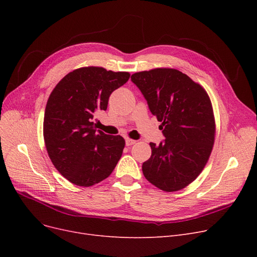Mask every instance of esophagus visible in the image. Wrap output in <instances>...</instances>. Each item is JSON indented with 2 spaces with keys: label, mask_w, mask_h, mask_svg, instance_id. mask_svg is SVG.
<instances>
[{
  "label": "esophagus",
  "mask_w": 257,
  "mask_h": 257,
  "mask_svg": "<svg viewBox=\"0 0 257 257\" xmlns=\"http://www.w3.org/2000/svg\"><path fill=\"white\" fill-rule=\"evenodd\" d=\"M126 146H132V145H134V144H136V141H134V140H131V139H126Z\"/></svg>",
  "instance_id": "1"
}]
</instances>
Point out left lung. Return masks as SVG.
I'll return each instance as SVG.
<instances>
[{"label":"left lung","mask_w":257,"mask_h":257,"mask_svg":"<svg viewBox=\"0 0 257 257\" xmlns=\"http://www.w3.org/2000/svg\"><path fill=\"white\" fill-rule=\"evenodd\" d=\"M166 140L150 143L151 157L143 164L146 179L165 192L192 183L204 169L214 143L215 124L205 89L174 69L133 74Z\"/></svg>","instance_id":"1"}]
</instances>
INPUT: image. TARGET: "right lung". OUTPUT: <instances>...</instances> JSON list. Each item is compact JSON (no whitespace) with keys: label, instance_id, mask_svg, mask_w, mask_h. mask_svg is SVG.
<instances>
[{"label":"right lung","instance_id":"1","mask_svg":"<svg viewBox=\"0 0 257 257\" xmlns=\"http://www.w3.org/2000/svg\"><path fill=\"white\" fill-rule=\"evenodd\" d=\"M129 77L127 72L81 67L64 76L51 92L44 118L45 144L54 167L70 182L90 186L114 170L125 140L97 130L92 118L107 109L111 92Z\"/></svg>","mask_w":257,"mask_h":257}]
</instances>
